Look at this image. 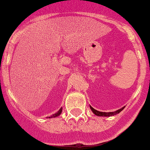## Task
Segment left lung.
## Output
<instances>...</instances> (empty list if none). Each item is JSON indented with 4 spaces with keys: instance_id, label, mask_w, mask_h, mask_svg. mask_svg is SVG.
<instances>
[{
    "instance_id": "1",
    "label": "left lung",
    "mask_w": 150,
    "mask_h": 150,
    "mask_svg": "<svg viewBox=\"0 0 150 150\" xmlns=\"http://www.w3.org/2000/svg\"><path fill=\"white\" fill-rule=\"evenodd\" d=\"M90 108H91L92 111L96 115L100 116V117H110V116H114V115H116V114H119L120 112L122 111V110H123L124 107L122 108H120V109H119V110H116V111H114V112H100V111H98V110H95L93 108H92L91 106H90Z\"/></svg>"
}]
</instances>
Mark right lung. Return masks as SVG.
I'll use <instances>...</instances> for the list:
<instances>
[{"instance_id":"right-lung-1","label":"right lung","mask_w":150,"mask_h":150,"mask_svg":"<svg viewBox=\"0 0 150 150\" xmlns=\"http://www.w3.org/2000/svg\"><path fill=\"white\" fill-rule=\"evenodd\" d=\"M62 112V108H60V110H58V111L57 112V113H55L54 114H53V115L50 116V117H48V118H52V117H58L59 115H60V114H61Z\"/></svg>"}]
</instances>
